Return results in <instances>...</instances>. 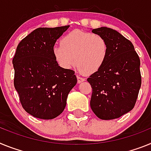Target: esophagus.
Instances as JSON below:
<instances>
[{"label":"esophagus","mask_w":151,"mask_h":151,"mask_svg":"<svg viewBox=\"0 0 151 151\" xmlns=\"http://www.w3.org/2000/svg\"><path fill=\"white\" fill-rule=\"evenodd\" d=\"M77 82H78V83H82V82H83V81H85V78L80 77V76H77Z\"/></svg>","instance_id":"34e87169"}]
</instances>
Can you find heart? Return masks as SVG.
I'll use <instances>...</instances> for the list:
<instances>
[{"instance_id":"heart-1","label":"heart","mask_w":151,"mask_h":151,"mask_svg":"<svg viewBox=\"0 0 151 151\" xmlns=\"http://www.w3.org/2000/svg\"><path fill=\"white\" fill-rule=\"evenodd\" d=\"M61 44L53 47L52 53L64 69L77 64L81 72L93 74L103 66L108 55V44L97 34L73 30L61 39Z\"/></svg>"}]
</instances>
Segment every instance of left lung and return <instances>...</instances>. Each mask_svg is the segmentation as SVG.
I'll list each match as a JSON object with an SVG mask.
<instances>
[{"label": "left lung", "mask_w": 151, "mask_h": 151, "mask_svg": "<svg viewBox=\"0 0 151 151\" xmlns=\"http://www.w3.org/2000/svg\"><path fill=\"white\" fill-rule=\"evenodd\" d=\"M104 38L108 55L104 65L87 78L93 89L90 107L98 118L121 117L134 108L141 85L140 58L128 39L108 27L93 29Z\"/></svg>", "instance_id": "1"}]
</instances>
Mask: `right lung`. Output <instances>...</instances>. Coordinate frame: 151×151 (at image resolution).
<instances>
[{"label":"right lung","instance_id":"1","mask_svg":"<svg viewBox=\"0 0 151 151\" xmlns=\"http://www.w3.org/2000/svg\"><path fill=\"white\" fill-rule=\"evenodd\" d=\"M69 27L36 29L17 48L14 87L23 108L33 117L48 120L58 116L77 84L74 70L61 68L52 53L57 39Z\"/></svg>","mask_w":151,"mask_h":151}]
</instances>
